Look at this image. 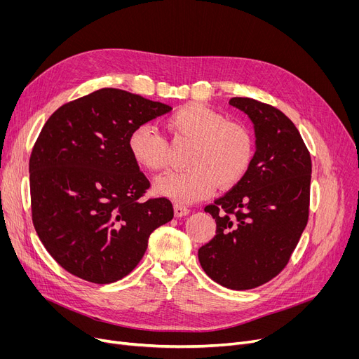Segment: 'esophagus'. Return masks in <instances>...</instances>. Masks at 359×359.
Segmentation results:
<instances>
[{
	"instance_id": "34e87169",
	"label": "esophagus",
	"mask_w": 359,
	"mask_h": 359,
	"mask_svg": "<svg viewBox=\"0 0 359 359\" xmlns=\"http://www.w3.org/2000/svg\"><path fill=\"white\" fill-rule=\"evenodd\" d=\"M189 208H187V206H184L183 203H175V215L176 217H184V215H187L189 214Z\"/></svg>"
}]
</instances>
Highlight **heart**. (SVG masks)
Segmentation results:
<instances>
[{
	"instance_id": "obj_1",
	"label": "heart",
	"mask_w": 359,
	"mask_h": 359,
	"mask_svg": "<svg viewBox=\"0 0 359 359\" xmlns=\"http://www.w3.org/2000/svg\"><path fill=\"white\" fill-rule=\"evenodd\" d=\"M175 141H189L183 172H170L156 182V189L177 202L208 196L214 187L237 184L252 164L255 141L248 126L227 121L222 113L201 103H187L165 119ZM129 153L151 173L167 167V141L151 125H140L129 134Z\"/></svg>"
}]
</instances>
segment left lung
Returning <instances> with one entry per match:
<instances>
[{"label": "left lung", "mask_w": 359, "mask_h": 359, "mask_svg": "<svg viewBox=\"0 0 359 359\" xmlns=\"http://www.w3.org/2000/svg\"><path fill=\"white\" fill-rule=\"evenodd\" d=\"M230 104L252 119L256 151L244 177L205 206L215 237L198 250L202 269L230 290H252L285 269L309 221L311 157L279 109L249 97Z\"/></svg>", "instance_id": "8db88e82"}]
</instances>
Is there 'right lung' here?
<instances>
[{"mask_svg": "<svg viewBox=\"0 0 359 359\" xmlns=\"http://www.w3.org/2000/svg\"><path fill=\"white\" fill-rule=\"evenodd\" d=\"M172 110L119 88H100L52 113L30 160L32 221L61 268L93 284L134 271L149 234L172 221L167 198L142 199L149 180L132 158V130Z\"/></svg>", "mask_w": 359, "mask_h": 359, "instance_id": "1", "label": "right lung"}]
</instances>
